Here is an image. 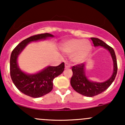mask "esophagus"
Segmentation results:
<instances>
[{"label":"esophagus","instance_id":"34e87169","mask_svg":"<svg viewBox=\"0 0 125 125\" xmlns=\"http://www.w3.org/2000/svg\"><path fill=\"white\" fill-rule=\"evenodd\" d=\"M65 67L66 69H68V68H70V65H69L68 63H65Z\"/></svg>","mask_w":125,"mask_h":125}]
</instances>
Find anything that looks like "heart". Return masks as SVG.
<instances>
[{
    "instance_id": "b5f03b06",
    "label": "heart",
    "mask_w": 125,
    "mask_h": 125,
    "mask_svg": "<svg viewBox=\"0 0 125 125\" xmlns=\"http://www.w3.org/2000/svg\"><path fill=\"white\" fill-rule=\"evenodd\" d=\"M60 49L66 54H72L71 60L73 62L81 63L90 55L92 46L87 40L73 39L62 43Z\"/></svg>"
}]
</instances>
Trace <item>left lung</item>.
<instances>
[{"label": "left lung", "mask_w": 125, "mask_h": 125, "mask_svg": "<svg viewBox=\"0 0 125 125\" xmlns=\"http://www.w3.org/2000/svg\"><path fill=\"white\" fill-rule=\"evenodd\" d=\"M94 46H102L109 51L114 63V71L112 76L104 82H94L87 79L85 73V64L80 63L72 67L73 76L71 79V85L73 89L79 94L86 97H93L98 95L108 89L114 82L117 73L116 56L114 49L100 39L91 37Z\"/></svg>", "instance_id": "left-lung-1"}]
</instances>
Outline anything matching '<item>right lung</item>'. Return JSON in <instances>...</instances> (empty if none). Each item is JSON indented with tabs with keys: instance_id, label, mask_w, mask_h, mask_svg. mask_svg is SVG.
<instances>
[{
	"instance_id": "1",
	"label": "right lung",
	"mask_w": 125,
	"mask_h": 125,
	"mask_svg": "<svg viewBox=\"0 0 125 125\" xmlns=\"http://www.w3.org/2000/svg\"><path fill=\"white\" fill-rule=\"evenodd\" d=\"M54 37L49 33L34 35L21 42L12 50L10 57V75L16 88L24 94L34 98L40 97L51 92L54 79L64 71L63 62L57 66H48L43 70L34 74H27L22 71L17 65V57L25 46L31 42Z\"/></svg>"
}]
</instances>
